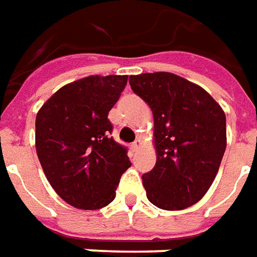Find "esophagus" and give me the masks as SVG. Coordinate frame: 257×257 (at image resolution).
<instances>
[{"mask_svg":"<svg viewBox=\"0 0 257 257\" xmlns=\"http://www.w3.org/2000/svg\"><path fill=\"white\" fill-rule=\"evenodd\" d=\"M140 146H141V141H140V140H136V141L132 144V150L133 151H137V150L140 148Z\"/></svg>","mask_w":257,"mask_h":257,"instance_id":"esophagus-1","label":"esophagus"}]
</instances>
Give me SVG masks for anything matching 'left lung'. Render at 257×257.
Listing matches in <instances>:
<instances>
[{
  "label": "left lung",
  "mask_w": 257,
  "mask_h": 257,
  "mask_svg": "<svg viewBox=\"0 0 257 257\" xmlns=\"http://www.w3.org/2000/svg\"><path fill=\"white\" fill-rule=\"evenodd\" d=\"M128 82L154 114L157 164L143 175L147 197L162 210L193 206L224 157L225 113L199 85L171 72L130 75Z\"/></svg>",
  "instance_id": "1"
}]
</instances>
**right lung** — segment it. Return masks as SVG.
Listing matches in <instances>:
<instances>
[{"label": "right lung", "instance_id": "right-lung-1", "mask_svg": "<svg viewBox=\"0 0 257 257\" xmlns=\"http://www.w3.org/2000/svg\"><path fill=\"white\" fill-rule=\"evenodd\" d=\"M127 75L78 79L60 88L36 116V152L44 175L68 204L98 210L116 197L132 166L127 147L116 143L107 118Z\"/></svg>", "mask_w": 257, "mask_h": 257}]
</instances>
